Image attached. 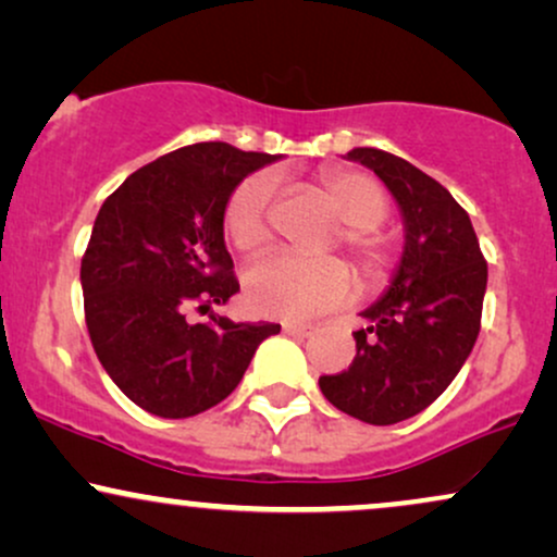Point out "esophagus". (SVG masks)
Segmentation results:
<instances>
[{"label": "esophagus", "mask_w": 557, "mask_h": 557, "mask_svg": "<svg viewBox=\"0 0 557 557\" xmlns=\"http://www.w3.org/2000/svg\"><path fill=\"white\" fill-rule=\"evenodd\" d=\"M283 332L290 337H308V334H313V326L300 324V321H283Z\"/></svg>", "instance_id": "34e87169"}]
</instances>
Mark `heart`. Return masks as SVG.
<instances>
[{"mask_svg": "<svg viewBox=\"0 0 557 557\" xmlns=\"http://www.w3.org/2000/svg\"><path fill=\"white\" fill-rule=\"evenodd\" d=\"M319 189L330 210L343 220L339 240L350 253L355 272L366 287L384 283L392 272V244L376 225L386 218L384 186L368 173L330 169L319 173ZM274 181L257 173L240 181L225 207V231L240 251H257L270 240V212ZM350 293V274L337 259H298L270 253L246 272V300L261 317L308 319L343 304Z\"/></svg>", "mask_w": 557, "mask_h": 557, "instance_id": "b5f03b06", "label": "heart"}]
</instances>
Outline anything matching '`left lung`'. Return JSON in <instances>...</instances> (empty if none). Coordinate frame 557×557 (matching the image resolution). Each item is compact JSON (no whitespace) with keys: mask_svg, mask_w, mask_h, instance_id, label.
<instances>
[{"mask_svg":"<svg viewBox=\"0 0 557 557\" xmlns=\"http://www.w3.org/2000/svg\"><path fill=\"white\" fill-rule=\"evenodd\" d=\"M345 160L384 181L399 207L405 249L379 300L360 311L355 358L321 394L371 425L423 412L470 358L480 332L487 264L467 214L438 181L376 147H352Z\"/></svg>","mask_w":557,"mask_h":557,"instance_id":"left-lung-1","label":"left lung"}]
</instances>
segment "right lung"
<instances>
[{"label":"right lung","instance_id":"1","mask_svg":"<svg viewBox=\"0 0 557 557\" xmlns=\"http://www.w3.org/2000/svg\"><path fill=\"white\" fill-rule=\"evenodd\" d=\"M277 160L227 143L173 150L134 171L100 207L79 283L100 366L134 405L191 418L223 401L280 324L210 313L238 293L225 249V207L249 173Z\"/></svg>","mask_w":557,"mask_h":557}]
</instances>
